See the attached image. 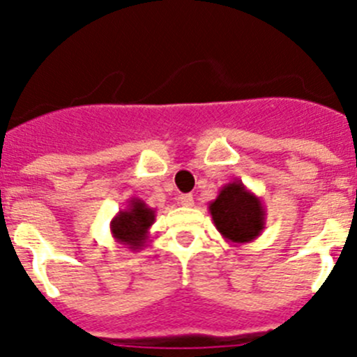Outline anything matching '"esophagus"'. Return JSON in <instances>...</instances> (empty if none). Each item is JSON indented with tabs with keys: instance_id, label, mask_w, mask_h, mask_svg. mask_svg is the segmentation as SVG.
Returning a JSON list of instances; mask_svg holds the SVG:
<instances>
[{
	"instance_id": "34e87169",
	"label": "esophagus",
	"mask_w": 357,
	"mask_h": 357,
	"mask_svg": "<svg viewBox=\"0 0 357 357\" xmlns=\"http://www.w3.org/2000/svg\"><path fill=\"white\" fill-rule=\"evenodd\" d=\"M178 202H179V205H183V207H192V205H193V195H190V193L179 195Z\"/></svg>"
}]
</instances>
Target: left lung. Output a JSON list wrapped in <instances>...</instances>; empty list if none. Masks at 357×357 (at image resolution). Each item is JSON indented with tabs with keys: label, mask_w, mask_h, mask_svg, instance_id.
Returning <instances> with one entry per match:
<instances>
[{
	"label": "left lung",
	"mask_w": 357,
	"mask_h": 357,
	"mask_svg": "<svg viewBox=\"0 0 357 357\" xmlns=\"http://www.w3.org/2000/svg\"><path fill=\"white\" fill-rule=\"evenodd\" d=\"M215 228L229 243L243 245L257 238L266 226V208L261 199L242 181L228 183L208 204Z\"/></svg>",
	"instance_id": "left-lung-1"
}]
</instances>
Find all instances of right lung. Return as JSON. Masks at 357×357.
<instances>
[{
	"instance_id": "obj_1",
	"label": "right lung",
	"mask_w": 357,
	"mask_h": 357,
	"mask_svg": "<svg viewBox=\"0 0 357 357\" xmlns=\"http://www.w3.org/2000/svg\"><path fill=\"white\" fill-rule=\"evenodd\" d=\"M155 222V208L149 207L143 200H128L126 208H121L110 221V233L115 242L129 250L139 252L150 238V228Z\"/></svg>"
}]
</instances>
